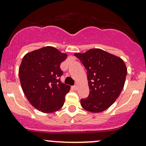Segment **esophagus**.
Returning a JSON list of instances; mask_svg holds the SVG:
<instances>
[{"label":"esophagus","mask_w":146,"mask_h":146,"mask_svg":"<svg viewBox=\"0 0 146 146\" xmlns=\"http://www.w3.org/2000/svg\"><path fill=\"white\" fill-rule=\"evenodd\" d=\"M72 90H75V91H76V90H78V86L77 85L73 86V87H72Z\"/></svg>","instance_id":"obj_1"}]
</instances>
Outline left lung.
<instances>
[{"instance_id":"1","label":"left lung","mask_w":146,"mask_h":146,"mask_svg":"<svg viewBox=\"0 0 146 146\" xmlns=\"http://www.w3.org/2000/svg\"><path fill=\"white\" fill-rule=\"evenodd\" d=\"M87 69L90 94L80 100L84 109L100 113L108 108L117 99L125 85L127 69L121 58L101 49H90L76 53Z\"/></svg>"}]
</instances>
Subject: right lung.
Returning a JSON list of instances; mask_svg holds the SVG:
<instances>
[{"label":"right lung","instance_id":"add662e5","mask_svg":"<svg viewBox=\"0 0 146 146\" xmlns=\"http://www.w3.org/2000/svg\"><path fill=\"white\" fill-rule=\"evenodd\" d=\"M67 57L57 49L46 46L27 53L19 68L21 88L30 104L42 113L59 110L70 91L62 83L60 64Z\"/></svg>","mask_w":146,"mask_h":146}]
</instances>
